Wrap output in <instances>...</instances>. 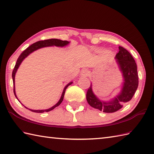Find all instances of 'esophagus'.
<instances>
[{"label": "esophagus", "instance_id": "34e87169", "mask_svg": "<svg viewBox=\"0 0 154 154\" xmlns=\"http://www.w3.org/2000/svg\"><path fill=\"white\" fill-rule=\"evenodd\" d=\"M81 75H83V76H87V75H89V71L87 69H83L81 71Z\"/></svg>", "mask_w": 154, "mask_h": 154}]
</instances>
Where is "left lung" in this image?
Wrapping results in <instances>:
<instances>
[{"label": "left lung", "mask_w": 154, "mask_h": 154, "mask_svg": "<svg viewBox=\"0 0 154 154\" xmlns=\"http://www.w3.org/2000/svg\"><path fill=\"white\" fill-rule=\"evenodd\" d=\"M119 50L116 59L124 79L121 93L109 102H103L93 94L91 85L86 94L87 100L91 106L106 113H112L122 109L124 103L132 99L138 86V75L134 59L123 47L119 46Z\"/></svg>", "instance_id": "obj_1"}]
</instances>
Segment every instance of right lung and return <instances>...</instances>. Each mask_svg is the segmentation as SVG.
<instances>
[{
	"label": "right lung",
	"instance_id": "right-lung-1",
	"mask_svg": "<svg viewBox=\"0 0 154 154\" xmlns=\"http://www.w3.org/2000/svg\"><path fill=\"white\" fill-rule=\"evenodd\" d=\"M69 42L68 41H62L61 40H58V39H49V40H41V41H39L35 42V43L32 44L31 45H30L28 48H27L26 50L22 52V53L20 55V56L18 57L17 61H16V63L14 66V69L12 71V80H13V84H14V95L16 97V93H15V87H14V77H15V74H16V72L17 71L18 67L20 66V65L22 63V61H23V60L25 57H26L28 55L31 54L32 52H33L34 51L38 50V49H40L41 48H44V47H48V46H51V45H55V46H60V47H63L64 45H67ZM72 83V82L69 83L68 85H67L64 88V90L63 91V93L61 94V99L60 100H59V102L54 105V106H52L51 108L47 110H32V109H29L32 112H38V113H42L44 112H49V111H51V110L54 109L55 107L58 106L61 103L62 101L63 100V97H64V94H65V90L67 88V87L69 85H70ZM17 98V97H16ZM18 99V98H17ZM27 109V108H26Z\"/></svg>",
	"mask_w": 154,
	"mask_h": 154
}]
</instances>
